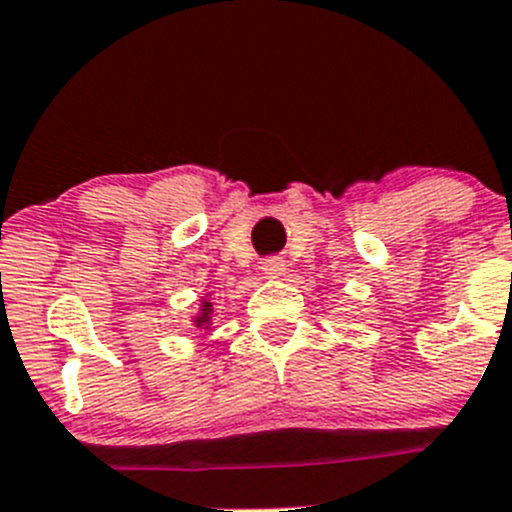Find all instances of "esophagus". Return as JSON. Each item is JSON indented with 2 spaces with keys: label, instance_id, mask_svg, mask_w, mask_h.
Masks as SVG:
<instances>
[{
  "label": "esophagus",
  "instance_id": "34e87169",
  "mask_svg": "<svg viewBox=\"0 0 512 512\" xmlns=\"http://www.w3.org/2000/svg\"><path fill=\"white\" fill-rule=\"evenodd\" d=\"M261 269H264L266 276L276 279V276L284 274V259H279V256H269V259H264Z\"/></svg>",
  "mask_w": 512,
  "mask_h": 512
}]
</instances>
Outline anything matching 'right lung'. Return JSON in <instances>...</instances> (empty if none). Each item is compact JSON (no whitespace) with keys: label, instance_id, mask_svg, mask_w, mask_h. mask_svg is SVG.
<instances>
[{"label":"right lung","instance_id":"add662e5","mask_svg":"<svg viewBox=\"0 0 512 512\" xmlns=\"http://www.w3.org/2000/svg\"><path fill=\"white\" fill-rule=\"evenodd\" d=\"M206 314H208V309H206ZM208 319V316H201V319H198V324L196 326H201V321H206Z\"/></svg>","mask_w":512,"mask_h":512}]
</instances>
